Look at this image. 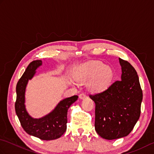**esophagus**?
Masks as SVG:
<instances>
[{
	"instance_id": "esophagus-1",
	"label": "esophagus",
	"mask_w": 154,
	"mask_h": 154,
	"mask_svg": "<svg viewBox=\"0 0 154 154\" xmlns=\"http://www.w3.org/2000/svg\"><path fill=\"white\" fill-rule=\"evenodd\" d=\"M87 98V95L85 93H81L79 94V99H84Z\"/></svg>"
}]
</instances>
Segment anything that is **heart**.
<instances>
[{
    "instance_id": "b5f03b06",
    "label": "heart",
    "mask_w": 154,
    "mask_h": 154,
    "mask_svg": "<svg viewBox=\"0 0 154 154\" xmlns=\"http://www.w3.org/2000/svg\"><path fill=\"white\" fill-rule=\"evenodd\" d=\"M112 77V70L105 66L103 62L93 61L87 62L78 67L75 73V78L80 82L89 81V88L93 93H100L109 86ZM69 83L73 85V81Z\"/></svg>"
}]
</instances>
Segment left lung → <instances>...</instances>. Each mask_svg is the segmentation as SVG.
I'll list each match as a JSON object with an SVG mask.
<instances>
[{
	"label": "left lung",
	"mask_w": 154,
	"mask_h": 154,
	"mask_svg": "<svg viewBox=\"0 0 154 154\" xmlns=\"http://www.w3.org/2000/svg\"><path fill=\"white\" fill-rule=\"evenodd\" d=\"M122 69L121 81H116L106 90L90 95L95 103L94 128L103 138H123L131 132L141 112L143 94L135 69L119 58Z\"/></svg>",
	"instance_id": "left-lung-1"
}]
</instances>
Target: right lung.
<instances>
[{
    "mask_svg": "<svg viewBox=\"0 0 154 154\" xmlns=\"http://www.w3.org/2000/svg\"><path fill=\"white\" fill-rule=\"evenodd\" d=\"M42 65L41 60L33 61L29 64L16 85L15 110L26 132L43 140H55L63 134L67 129V110L78 99L77 95L61 100L51 112L40 119H34L27 112L25 106V91L29 80L35 73V69Z\"/></svg>",
    "mask_w": 154,
    "mask_h": 154,
    "instance_id": "obj_1",
    "label": "right lung"
}]
</instances>
